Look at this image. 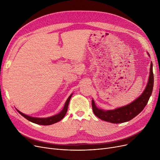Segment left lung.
<instances>
[{"instance_id": "obj_1", "label": "left lung", "mask_w": 160, "mask_h": 160, "mask_svg": "<svg viewBox=\"0 0 160 160\" xmlns=\"http://www.w3.org/2000/svg\"><path fill=\"white\" fill-rule=\"evenodd\" d=\"M148 55L150 54L147 52ZM154 86V75L152 70V63H150L149 77L145 89L141 95L134 100L131 103L114 110H104L98 108L93 99H92V108L94 114L99 119L104 121L110 122L114 124L122 123L130 121L143 110L147 104L148 100L152 95Z\"/></svg>"}]
</instances>
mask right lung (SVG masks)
Returning <instances> with one entry per match:
<instances>
[{
	"instance_id": "right-lung-1",
	"label": "right lung",
	"mask_w": 160,
	"mask_h": 160,
	"mask_svg": "<svg viewBox=\"0 0 160 160\" xmlns=\"http://www.w3.org/2000/svg\"><path fill=\"white\" fill-rule=\"evenodd\" d=\"M73 93H72L69 97L67 99L66 102L65 103L64 107L63 108V110L56 115L51 116V117H31L29 116L28 115L24 114L22 112H21L20 111H19L18 110H17L22 116H23L25 119H27V120H28L29 121L33 122V123H36L38 124H41V125H50V124H54L56 122H58L60 121H61L63 117H65L67 112V109H68V106L69 104V101L71 100V98L72 97Z\"/></svg>"
}]
</instances>
